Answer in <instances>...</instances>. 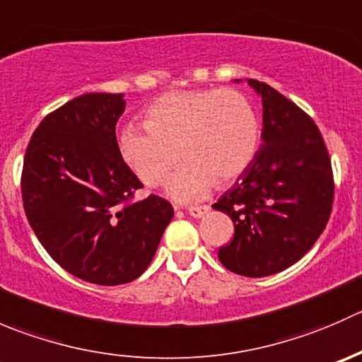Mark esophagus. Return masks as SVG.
<instances>
[{"instance_id":"obj_1","label":"esophagus","mask_w":362,"mask_h":362,"mask_svg":"<svg viewBox=\"0 0 362 362\" xmlns=\"http://www.w3.org/2000/svg\"><path fill=\"white\" fill-rule=\"evenodd\" d=\"M208 210H210V206H208V204H202V206H189V208H187L189 214H191L192 217H196V218L203 217V215L206 214Z\"/></svg>"}]
</instances>
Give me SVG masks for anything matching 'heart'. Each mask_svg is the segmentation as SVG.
Masks as SVG:
<instances>
[{
    "mask_svg": "<svg viewBox=\"0 0 362 362\" xmlns=\"http://www.w3.org/2000/svg\"><path fill=\"white\" fill-rule=\"evenodd\" d=\"M141 124L145 129L129 126L120 133L124 163L145 185L158 187L182 154L187 160L168 185L180 199L199 198L214 182L236 180L254 160L261 138L254 105L236 89L166 93L145 108Z\"/></svg>",
    "mask_w": 362,
    "mask_h": 362,
    "instance_id": "1",
    "label": "heart"
}]
</instances>
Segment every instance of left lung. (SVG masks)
Wrapping results in <instances>:
<instances>
[{"label":"left lung","mask_w":362,"mask_h":362,"mask_svg":"<svg viewBox=\"0 0 362 362\" xmlns=\"http://www.w3.org/2000/svg\"><path fill=\"white\" fill-rule=\"evenodd\" d=\"M262 98V145L215 210L235 236L218 259L236 275L268 276L293 266L317 242L334 199L333 168L312 117L268 83L249 78Z\"/></svg>","instance_id":"8db88e82"}]
</instances>
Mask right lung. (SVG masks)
Segmentation results:
<instances>
[{"instance_id":"add662e5","label":"right lung","mask_w":362,"mask_h":362,"mask_svg":"<svg viewBox=\"0 0 362 362\" xmlns=\"http://www.w3.org/2000/svg\"><path fill=\"white\" fill-rule=\"evenodd\" d=\"M124 94L73 98L40 122L24 156L25 217L50 257L98 284L133 282L151 264L173 218L168 199L151 194L119 152L115 126Z\"/></svg>"}]
</instances>
